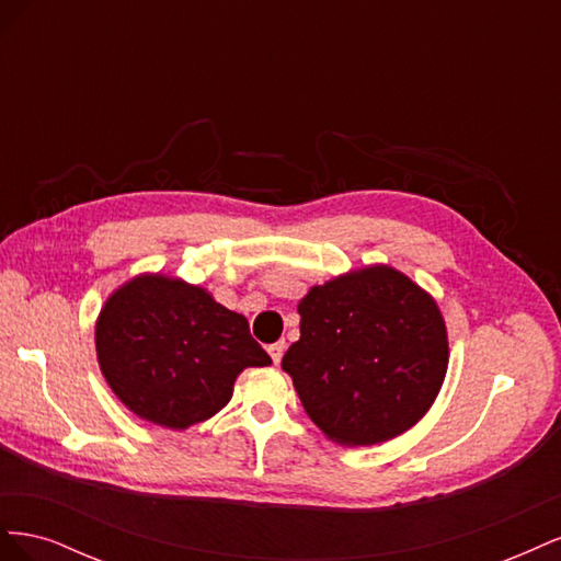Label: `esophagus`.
I'll return each mask as SVG.
<instances>
[{"mask_svg": "<svg viewBox=\"0 0 561 561\" xmlns=\"http://www.w3.org/2000/svg\"><path fill=\"white\" fill-rule=\"evenodd\" d=\"M283 353H285V344L283 342L268 346V355H271V360H274V365H278L283 360Z\"/></svg>", "mask_w": 561, "mask_h": 561, "instance_id": "obj_1", "label": "esophagus"}]
</instances>
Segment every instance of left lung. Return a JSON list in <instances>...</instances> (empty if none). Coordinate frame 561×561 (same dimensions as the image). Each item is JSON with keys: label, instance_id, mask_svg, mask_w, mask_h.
<instances>
[{"label": "left lung", "instance_id": "obj_1", "mask_svg": "<svg viewBox=\"0 0 561 561\" xmlns=\"http://www.w3.org/2000/svg\"><path fill=\"white\" fill-rule=\"evenodd\" d=\"M299 342L283 355L304 410L328 439L367 447L423 419L443 388L449 339L437 301L388 264L313 285Z\"/></svg>", "mask_w": 561, "mask_h": 561}]
</instances>
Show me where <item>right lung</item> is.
Segmentation results:
<instances>
[{
    "label": "right lung",
    "instance_id": "1",
    "mask_svg": "<svg viewBox=\"0 0 561 561\" xmlns=\"http://www.w3.org/2000/svg\"><path fill=\"white\" fill-rule=\"evenodd\" d=\"M95 353L114 396L171 431L215 416L245 367L271 365L245 316L217 304L206 287L163 274L135 276L107 297L95 320Z\"/></svg>",
    "mask_w": 561,
    "mask_h": 561
}]
</instances>
